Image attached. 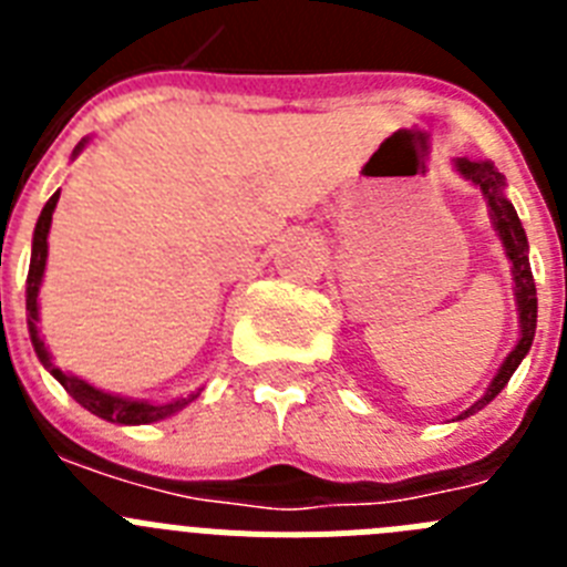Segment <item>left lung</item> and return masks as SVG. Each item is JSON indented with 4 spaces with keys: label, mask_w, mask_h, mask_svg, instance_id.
<instances>
[{
    "label": "left lung",
    "mask_w": 567,
    "mask_h": 567,
    "mask_svg": "<svg viewBox=\"0 0 567 567\" xmlns=\"http://www.w3.org/2000/svg\"><path fill=\"white\" fill-rule=\"evenodd\" d=\"M454 169L463 175L465 182L483 193L485 207H488L491 227L497 233L503 252L511 264V280H514V303H517V318H519V338L514 343L505 360L499 363L497 374L491 378L488 389L477 403H471L465 412H460L454 420H465L471 414H477L480 409L491 403L508 385L511 374L517 372L525 354L530 352L534 343V332H537V287H534V275H530V260H528V238L519 224V215L514 204L505 195V175L497 173V167L491 162H471V158H454Z\"/></svg>",
    "instance_id": "obj_1"
}]
</instances>
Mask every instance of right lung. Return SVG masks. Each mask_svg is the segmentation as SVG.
Masks as SVG:
<instances>
[{
	"mask_svg": "<svg viewBox=\"0 0 567 567\" xmlns=\"http://www.w3.org/2000/svg\"><path fill=\"white\" fill-rule=\"evenodd\" d=\"M90 135L82 138L73 150V158L87 147ZM59 204V189L50 195V202L44 204L42 215H39L37 229H33V247H30V269H28V292H24V309H28V332H30V343H33V352H37L39 363L48 369L59 383L64 385V392L70 398L76 400L79 405H84L90 414H96V417L107 420V423H118V425H147V423H158L164 417H173L182 409H187L204 389H195V392L182 394V398H173L167 403H150V400H138V398H124V394L107 392V389H99V385L87 383L84 378L73 372H62L56 363H53V354L44 346L42 338V327H39V289H42L44 280V267H48V235H50V224H53V209Z\"/></svg>",
	"mask_w": 567,
	"mask_h": 567,
	"instance_id": "obj_1",
	"label": "right lung"
}]
</instances>
